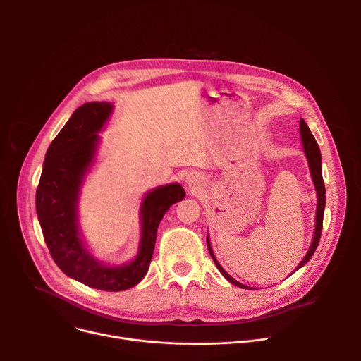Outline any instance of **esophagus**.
<instances>
[{
	"label": "esophagus",
	"instance_id": "obj_1",
	"mask_svg": "<svg viewBox=\"0 0 361 361\" xmlns=\"http://www.w3.org/2000/svg\"><path fill=\"white\" fill-rule=\"evenodd\" d=\"M185 185L195 192L205 185V177L197 171H192L185 177Z\"/></svg>",
	"mask_w": 361,
	"mask_h": 361
}]
</instances>
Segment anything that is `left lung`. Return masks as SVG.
Instances as JSON below:
<instances>
[{
    "label": "left lung",
    "mask_w": 361,
    "mask_h": 361,
    "mask_svg": "<svg viewBox=\"0 0 361 361\" xmlns=\"http://www.w3.org/2000/svg\"><path fill=\"white\" fill-rule=\"evenodd\" d=\"M300 137H301V144H302V149H304V154H305V159H307V163H308V169H310V176H312V180H313V184H314V188H316V194H317V209H316V219H314V231H313V238H312V244H310V248H308V251L305 252L304 259L300 262V264L294 269L293 273H295L297 270H300L302 266H305L308 263V260L312 259L317 245H319V241H320V235H322V230H323V216H324V207H326V188H324V181H323V174H322V152H320V148H319V144L316 141V138L313 137L310 128H308V126L305 124L304 120H300ZM207 247H209V251L213 257V260L216 263V267L219 269V271L234 286L237 287H241V288H251L245 284H241L238 283L235 279H233L223 267L221 264L219 263V260L216 259L214 255V251L212 248V243H210V237H209V233H207ZM291 273V274H293Z\"/></svg>",
    "instance_id": "1"
}]
</instances>
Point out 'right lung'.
Segmentation results:
<instances>
[{
  "mask_svg": "<svg viewBox=\"0 0 361 361\" xmlns=\"http://www.w3.org/2000/svg\"><path fill=\"white\" fill-rule=\"evenodd\" d=\"M114 106L85 102L78 107L49 144L35 194L37 217L45 244L64 274L88 287L123 291L137 286L147 274L157 228L173 204L185 197L180 183L147 191L140 205V241L135 255L123 264L99 262L90 251L78 219L81 188L94 164Z\"/></svg>",
  "mask_w": 361,
  "mask_h": 361,
  "instance_id": "obj_1",
  "label": "right lung"
}]
</instances>
